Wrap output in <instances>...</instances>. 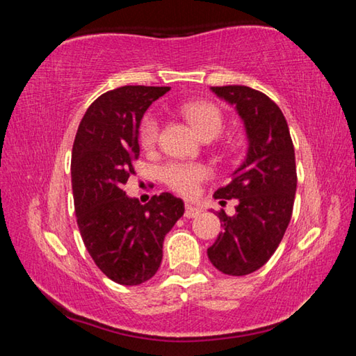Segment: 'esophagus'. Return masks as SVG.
I'll return each mask as SVG.
<instances>
[{
	"label": "esophagus",
	"mask_w": 356,
	"mask_h": 356,
	"mask_svg": "<svg viewBox=\"0 0 356 356\" xmlns=\"http://www.w3.org/2000/svg\"><path fill=\"white\" fill-rule=\"evenodd\" d=\"M202 212V209L200 206H195V204L188 202L185 206V216L186 218H195V216H197Z\"/></svg>",
	"instance_id": "1"
}]
</instances>
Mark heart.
Wrapping results in <instances>:
<instances>
[{
    "instance_id": "b5f03b06",
    "label": "heart",
    "mask_w": 356,
    "mask_h": 356,
    "mask_svg": "<svg viewBox=\"0 0 356 356\" xmlns=\"http://www.w3.org/2000/svg\"><path fill=\"white\" fill-rule=\"evenodd\" d=\"M182 114L197 135H218L222 127V118L218 108L206 102H191L182 106ZM159 135V120L154 114H147L143 119L140 129V140L144 147H150ZM163 182L184 195H195L204 179L209 177V170L200 163H185L172 161L161 168Z\"/></svg>"
}]
</instances>
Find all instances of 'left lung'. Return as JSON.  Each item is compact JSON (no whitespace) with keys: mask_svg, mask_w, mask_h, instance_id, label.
Returning a JSON list of instances; mask_svg holds the SVG:
<instances>
[{"mask_svg":"<svg viewBox=\"0 0 356 356\" xmlns=\"http://www.w3.org/2000/svg\"><path fill=\"white\" fill-rule=\"evenodd\" d=\"M242 119L246 155L215 200H237L236 213H218L222 231L207 250L215 268L231 276L256 272L272 257L292 216L297 170L286 118L267 95L248 86L210 88ZM221 204L225 201H220Z\"/></svg>","mask_w":356,"mask_h":356,"instance_id":"obj_1","label":"left lung"}]
</instances>
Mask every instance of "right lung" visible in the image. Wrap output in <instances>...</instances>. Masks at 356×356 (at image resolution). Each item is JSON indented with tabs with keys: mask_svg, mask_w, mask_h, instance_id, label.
I'll return each mask as SVG.
<instances>
[{
	"mask_svg": "<svg viewBox=\"0 0 356 356\" xmlns=\"http://www.w3.org/2000/svg\"><path fill=\"white\" fill-rule=\"evenodd\" d=\"M170 88L122 86L88 108L72 149V191L84 246L111 281L138 286L152 278L163 257V240L185 206L171 193L147 204L124 191L140 155L141 119Z\"/></svg>",
	"mask_w": 356,
	"mask_h": 356,
	"instance_id": "1",
	"label": "right lung"
}]
</instances>
